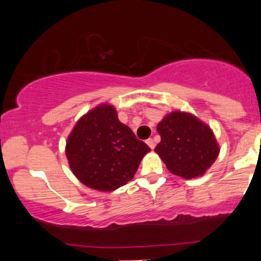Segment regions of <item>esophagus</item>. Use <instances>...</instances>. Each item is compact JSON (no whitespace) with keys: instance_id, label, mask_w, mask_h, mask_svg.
<instances>
[{"instance_id":"esophagus-1","label":"esophagus","mask_w":261,"mask_h":261,"mask_svg":"<svg viewBox=\"0 0 261 261\" xmlns=\"http://www.w3.org/2000/svg\"><path fill=\"white\" fill-rule=\"evenodd\" d=\"M146 142H147V145L149 146V148H151V149L155 147V142H154V140H153V139H147Z\"/></svg>"}]
</instances>
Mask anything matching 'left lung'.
Instances as JSON below:
<instances>
[{"label":"left lung","mask_w":261,"mask_h":261,"mask_svg":"<svg viewBox=\"0 0 261 261\" xmlns=\"http://www.w3.org/2000/svg\"><path fill=\"white\" fill-rule=\"evenodd\" d=\"M162 141L154 151L169 171L184 178L201 176L219 155L213 132L197 117L174 112L158 123Z\"/></svg>","instance_id":"left-lung-1"}]
</instances>
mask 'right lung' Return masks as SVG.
I'll return each mask as SVG.
<instances>
[{"label": "right lung", "instance_id": "add662e5", "mask_svg": "<svg viewBox=\"0 0 261 261\" xmlns=\"http://www.w3.org/2000/svg\"><path fill=\"white\" fill-rule=\"evenodd\" d=\"M151 148L121 123L112 106L82 117L66 142V156L78 179L99 191H113L134 177Z\"/></svg>", "mask_w": 261, "mask_h": 261}]
</instances>
